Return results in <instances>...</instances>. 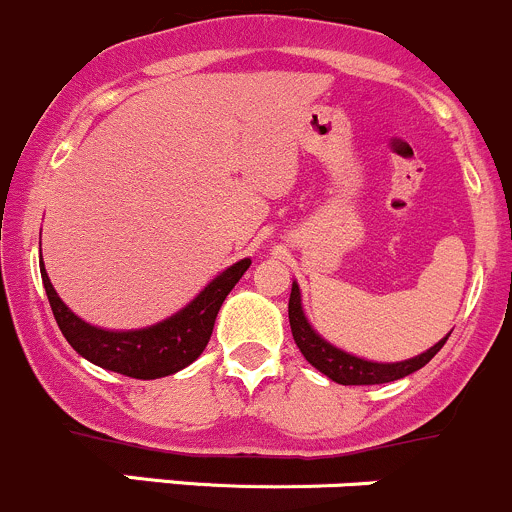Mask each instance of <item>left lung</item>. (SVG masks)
Wrapping results in <instances>:
<instances>
[{"label": "left lung", "mask_w": 512, "mask_h": 512, "mask_svg": "<svg viewBox=\"0 0 512 512\" xmlns=\"http://www.w3.org/2000/svg\"><path fill=\"white\" fill-rule=\"evenodd\" d=\"M288 321H291L293 341H296L303 358H306L316 371H321L323 376L341 383V386H378V383H391L398 381V378L411 376V373L421 371V368L426 366L430 358L443 348V343L448 341L450 336L448 333V336L440 338L435 346H430L428 351L398 363H378L368 361V358H358L353 356V353L328 343L326 338L311 326V321L306 318V311H303L301 288H298L296 281H293L291 298H288Z\"/></svg>", "instance_id": "left-lung-1"}]
</instances>
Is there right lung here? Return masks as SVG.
Masks as SVG:
<instances>
[{
  "label": "right lung",
  "instance_id": "obj_1",
  "mask_svg": "<svg viewBox=\"0 0 512 512\" xmlns=\"http://www.w3.org/2000/svg\"><path fill=\"white\" fill-rule=\"evenodd\" d=\"M249 266L251 258L236 261L234 266L211 278L184 308H179L154 326L109 331V328L91 326L84 318H79L54 291L44 261H39L49 306H52L54 318H57L69 346L94 366L121 373V376L141 378V381L171 376V373L191 366L204 353L221 303L226 301L231 288L239 283V278L244 276Z\"/></svg>",
  "mask_w": 512,
  "mask_h": 512
}]
</instances>
